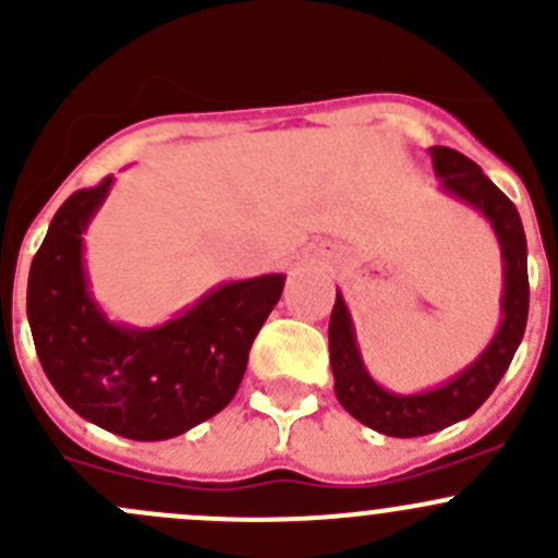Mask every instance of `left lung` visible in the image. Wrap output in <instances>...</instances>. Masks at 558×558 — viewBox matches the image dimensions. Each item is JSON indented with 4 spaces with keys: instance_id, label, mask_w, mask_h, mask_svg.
<instances>
[{
    "instance_id": "1",
    "label": "left lung",
    "mask_w": 558,
    "mask_h": 558,
    "mask_svg": "<svg viewBox=\"0 0 558 558\" xmlns=\"http://www.w3.org/2000/svg\"><path fill=\"white\" fill-rule=\"evenodd\" d=\"M429 156L442 194L481 213L497 238L499 256H502V296H499L502 318L488 345L464 369L442 380L440 386L397 393L369 375L345 296L337 291L335 311L329 318V362L335 375V393L353 418L388 437L432 435L470 418L508 373L523 340L529 315L526 234L515 205L483 174L475 161L461 156L459 150L435 145L429 148Z\"/></svg>"
}]
</instances>
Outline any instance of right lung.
<instances>
[{
    "instance_id": "1",
    "label": "right lung",
    "mask_w": 558,
    "mask_h": 558,
    "mask_svg": "<svg viewBox=\"0 0 558 558\" xmlns=\"http://www.w3.org/2000/svg\"><path fill=\"white\" fill-rule=\"evenodd\" d=\"M112 183L110 174L59 207L32 262L26 315L45 375L81 418L129 440H170L232 402L286 275L218 283L159 326L107 318L83 234Z\"/></svg>"
}]
</instances>
